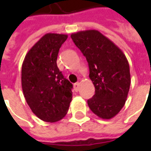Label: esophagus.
Wrapping results in <instances>:
<instances>
[{
	"instance_id": "esophagus-1",
	"label": "esophagus",
	"mask_w": 151,
	"mask_h": 151,
	"mask_svg": "<svg viewBox=\"0 0 151 151\" xmlns=\"http://www.w3.org/2000/svg\"><path fill=\"white\" fill-rule=\"evenodd\" d=\"M74 89H75V91H78V89H79V86H80V83L79 82H76L75 84H74Z\"/></svg>"
}]
</instances>
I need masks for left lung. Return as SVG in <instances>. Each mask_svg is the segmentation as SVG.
Here are the masks:
<instances>
[{
	"mask_svg": "<svg viewBox=\"0 0 151 151\" xmlns=\"http://www.w3.org/2000/svg\"><path fill=\"white\" fill-rule=\"evenodd\" d=\"M73 43L88 62L89 77L95 95L87 100L89 108L102 119L109 120L120 112L129 91L130 71L124 52L96 30L71 35Z\"/></svg>",
	"mask_w": 151,
	"mask_h": 151,
	"instance_id": "left-lung-1",
	"label": "left lung"
}]
</instances>
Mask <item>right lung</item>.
<instances>
[{
	"mask_svg": "<svg viewBox=\"0 0 151 151\" xmlns=\"http://www.w3.org/2000/svg\"><path fill=\"white\" fill-rule=\"evenodd\" d=\"M68 35H44L25 56L22 66V88L33 113L46 122L63 119L72 100V83L56 65L60 47Z\"/></svg>",
	"mask_w": 151,
	"mask_h": 151,
	"instance_id": "right-lung-1",
	"label": "right lung"
}]
</instances>
